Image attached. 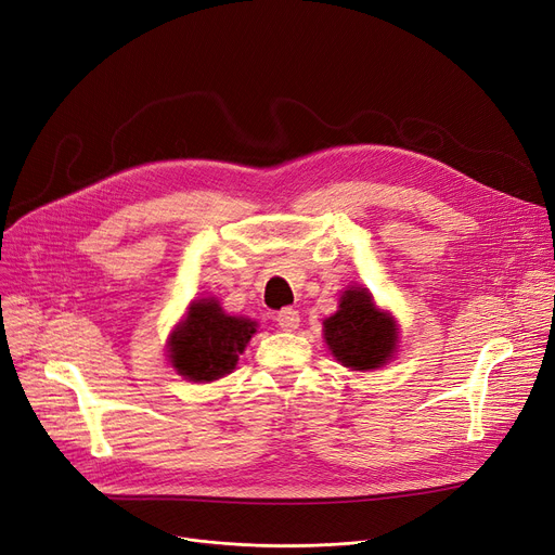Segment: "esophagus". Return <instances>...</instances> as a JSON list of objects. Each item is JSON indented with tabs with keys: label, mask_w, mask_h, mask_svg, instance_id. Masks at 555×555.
Segmentation results:
<instances>
[{
	"label": "esophagus",
	"mask_w": 555,
	"mask_h": 555,
	"mask_svg": "<svg viewBox=\"0 0 555 555\" xmlns=\"http://www.w3.org/2000/svg\"><path fill=\"white\" fill-rule=\"evenodd\" d=\"M276 324L283 331H295L299 326V310L295 308H283L276 312Z\"/></svg>",
	"instance_id": "1"
}]
</instances>
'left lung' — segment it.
Wrapping results in <instances>:
<instances>
[{"mask_svg":"<svg viewBox=\"0 0 555 555\" xmlns=\"http://www.w3.org/2000/svg\"><path fill=\"white\" fill-rule=\"evenodd\" d=\"M399 328L390 312H383L367 287H349L337 312L324 320V340L351 372L383 367L397 351Z\"/></svg>","mask_w":555,"mask_h":555,"instance_id":"obj_1","label":"left lung"}]
</instances>
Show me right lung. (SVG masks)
Instances as JSON below:
<instances>
[{"mask_svg":"<svg viewBox=\"0 0 555 555\" xmlns=\"http://www.w3.org/2000/svg\"><path fill=\"white\" fill-rule=\"evenodd\" d=\"M256 326L247 318L227 315L220 301L197 299L170 333L167 356L188 380H218L235 370L237 356L245 351Z\"/></svg>","mask_w":555,"mask_h":555,"instance_id":"obj_1","label":"right lung"}]
</instances>
